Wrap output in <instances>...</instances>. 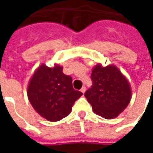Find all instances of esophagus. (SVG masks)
<instances>
[{
  "label": "esophagus",
  "instance_id": "1",
  "mask_svg": "<svg viewBox=\"0 0 153 153\" xmlns=\"http://www.w3.org/2000/svg\"><path fill=\"white\" fill-rule=\"evenodd\" d=\"M80 91H81L82 93H85V92H86V86H82Z\"/></svg>",
  "mask_w": 153,
  "mask_h": 153
}]
</instances>
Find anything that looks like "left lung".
<instances>
[{
    "label": "left lung",
    "instance_id": "obj_1",
    "mask_svg": "<svg viewBox=\"0 0 153 153\" xmlns=\"http://www.w3.org/2000/svg\"><path fill=\"white\" fill-rule=\"evenodd\" d=\"M92 86L85 93L96 114L105 119L116 117L131 99L128 80L115 66H95L91 73Z\"/></svg>",
    "mask_w": 153,
    "mask_h": 153
}]
</instances>
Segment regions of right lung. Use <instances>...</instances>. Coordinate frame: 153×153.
Wrapping results in <instances>:
<instances>
[{
    "instance_id": "right-lung-1",
    "label": "right lung",
    "mask_w": 153,
    "mask_h": 153,
    "mask_svg": "<svg viewBox=\"0 0 153 153\" xmlns=\"http://www.w3.org/2000/svg\"><path fill=\"white\" fill-rule=\"evenodd\" d=\"M82 93L72 86V78L62 73V67L41 65L30 80L27 97L38 114L50 121L68 116Z\"/></svg>"
}]
</instances>
